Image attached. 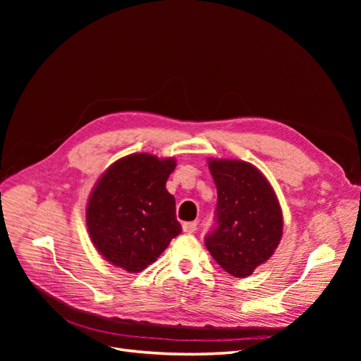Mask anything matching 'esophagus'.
Wrapping results in <instances>:
<instances>
[{"label":"esophagus","mask_w":361,"mask_h":361,"mask_svg":"<svg viewBox=\"0 0 361 361\" xmlns=\"http://www.w3.org/2000/svg\"><path fill=\"white\" fill-rule=\"evenodd\" d=\"M182 228H183V232H187V233H194L195 231H197V223H195V221L183 223V224H182Z\"/></svg>","instance_id":"1"}]
</instances>
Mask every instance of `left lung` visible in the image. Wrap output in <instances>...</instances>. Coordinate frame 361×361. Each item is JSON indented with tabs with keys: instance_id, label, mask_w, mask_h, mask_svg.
I'll use <instances>...</instances> for the list:
<instances>
[{
	"instance_id": "8db88e82",
	"label": "left lung",
	"mask_w": 361,
	"mask_h": 361,
	"mask_svg": "<svg viewBox=\"0 0 361 361\" xmlns=\"http://www.w3.org/2000/svg\"><path fill=\"white\" fill-rule=\"evenodd\" d=\"M216 185L215 226L204 238L216 264L244 279L267 262L280 243L283 215L277 195L255 166L236 159H209Z\"/></svg>"
}]
</instances>
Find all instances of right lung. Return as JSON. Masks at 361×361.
<instances>
[{
    "mask_svg": "<svg viewBox=\"0 0 361 361\" xmlns=\"http://www.w3.org/2000/svg\"><path fill=\"white\" fill-rule=\"evenodd\" d=\"M176 161L134 154L116 161L93 188L87 228L97 251L128 272L154 264L182 227L166 182Z\"/></svg>",
    "mask_w": 361,
    "mask_h": 361,
    "instance_id": "add662e5",
    "label": "right lung"
}]
</instances>
